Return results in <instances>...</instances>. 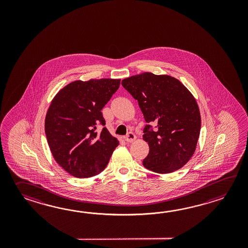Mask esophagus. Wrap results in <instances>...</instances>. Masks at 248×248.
<instances>
[{
    "instance_id": "obj_1",
    "label": "esophagus",
    "mask_w": 248,
    "mask_h": 248,
    "mask_svg": "<svg viewBox=\"0 0 248 248\" xmlns=\"http://www.w3.org/2000/svg\"><path fill=\"white\" fill-rule=\"evenodd\" d=\"M124 139H125V141H126V142H134V141L137 139V137H136V135H135L134 133L129 132L126 136L124 137Z\"/></svg>"
}]
</instances>
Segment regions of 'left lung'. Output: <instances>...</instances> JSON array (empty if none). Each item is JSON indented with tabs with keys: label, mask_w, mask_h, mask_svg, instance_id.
Returning a JSON list of instances; mask_svg holds the SVG:
<instances>
[{
	"label": "left lung",
	"mask_w": 248,
	"mask_h": 248,
	"mask_svg": "<svg viewBox=\"0 0 248 248\" xmlns=\"http://www.w3.org/2000/svg\"><path fill=\"white\" fill-rule=\"evenodd\" d=\"M122 85L138 101L148 123L142 136L150 147L144 168L158 174L183 168L195 152L201 133V113L193 95L169 75L143 73L123 79Z\"/></svg>",
	"instance_id": "8db88e82"
}]
</instances>
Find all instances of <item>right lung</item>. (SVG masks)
I'll return each mask as SVG.
<instances>
[{
    "mask_svg": "<svg viewBox=\"0 0 248 248\" xmlns=\"http://www.w3.org/2000/svg\"><path fill=\"white\" fill-rule=\"evenodd\" d=\"M121 79L76 80L54 97L45 119V133L53 157L69 174L91 177L106 169L119 141L105 126L101 110Z\"/></svg>",
    "mask_w": 248,
    "mask_h": 248,
    "instance_id": "add662e5",
    "label": "right lung"
}]
</instances>
